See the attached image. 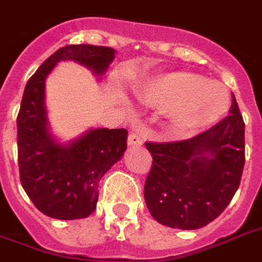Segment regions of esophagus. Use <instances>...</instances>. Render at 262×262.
<instances>
[{
  "mask_svg": "<svg viewBox=\"0 0 262 262\" xmlns=\"http://www.w3.org/2000/svg\"><path fill=\"white\" fill-rule=\"evenodd\" d=\"M143 136H141L140 133H137V132H132L129 137H127V144L130 147H137L141 146L143 144Z\"/></svg>",
  "mask_w": 262,
  "mask_h": 262,
  "instance_id": "obj_1",
  "label": "esophagus"
}]
</instances>
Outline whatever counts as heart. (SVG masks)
<instances>
[{"label": "heart", "mask_w": 262, "mask_h": 262, "mask_svg": "<svg viewBox=\"0 0 262 262\" xmlns=\"http://www.w3.org/2000/svg\"><path fill=\"white\" fill-rule=\"evenodd\" d=\"M143 100L162 111L179 130H199L212 125L229 108V92L222 83L191 72H170L152 79Z\"/></svg>", "instance_id": "heart-1"}]
</instances>
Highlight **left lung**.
<instances>
[{"mask_svg": "<svg viewBox=\"0 0 262 262\" xmlns=\"http://www.w3.org/2000/svg\"><path fill=\"white\" fill-rule=\"evenodd\" d=\"M146 147L152 168L144 199L152 218L175 229H200L222 214L240 185L245 122L236 98L229 115L199 136Z\"/></svg>", "mask_w": 262, "mask_h": 262, "instance_id": "1", "label": "left lung"}]
</instances>
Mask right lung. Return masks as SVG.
<instances>
[{"label": "right lung", "instance_id": "obj_1", "mask_svg": "<svg viewBox=\"0 0 262 262\" xmlns=\"http://www.w3.org/2000/svg\"><path fill=\"white\" fill-rule=\"evenodd\" d=\"M115 50L90 44L65 46L29 79L17 115L20 182L33 204L55 220H80L94 212L98 183L126 151V129H89L62 143L52 135L46 106V80L61 61H73L100 80Z\"/></svg>", "mask_w": 262, "mask_h": 262}]
</instances>
